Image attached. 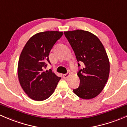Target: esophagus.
Segmentation results:
<instances>
[{"label": "esophagus", "instance_id": "obj_1", "mask_svg": "<svg viewBox=\"0 0 127 127\" xmlns=\"http://www.w3.org/2000/svg\"><path fill=\"white\" fill-rule=\"evenodd\" d=\"M69 75H70V73H69V72H68L66 73V74H65L63 75V77L64 78H67V77H69Z\"/></svg>", "mask_w": 127, "mask_h": 127}]
</instances>
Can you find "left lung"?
<instances>
[{
  "mask_svg": "<svg viewBox=\"0 0 127 127\" xmlns=\"http://www.w3.org/2000/svg\"><path fill=\"white\" fill-rule=\"evenodd\" d=\"M74 50L78 67L80 85L73 91L83 99H91L102 92L108 79L109 62L99 39L90 32L82 30L64 32Z\"/></svg>",
  "mask_w": 127,
  "mask_h": 127,
  "instance_id": "1",
  "label": "left lung"
}]
</instances>
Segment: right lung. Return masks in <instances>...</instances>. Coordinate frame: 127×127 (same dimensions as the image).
<instances>
[{
    "label": "right lung",
    "instance_id": "right-lung-1",
    "mask_svg": "<svg viewBox=\"0 0 127 127\" xmlns=\"http://www.w3.org/2000/svg\"><path fill=\"white\" fill-rule=\"evenodd\" d=\"M63 32H41L32 37L24 47L18 63V74L21 87L30 98L42 101L54 92L61 77L51 69L44 71L50 64L49 55Z\"/></svg>",
    "mask_w": 127,
    "mask_h": 127
}]
</instances>
